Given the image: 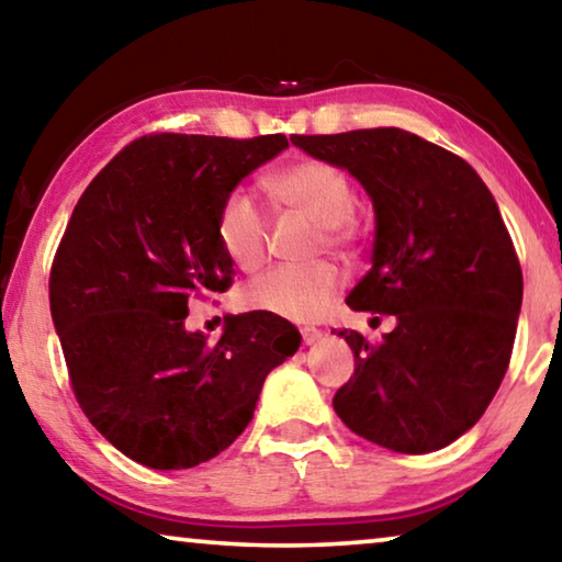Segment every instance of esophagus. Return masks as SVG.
<instances>
[{"instance_id": "34e87169", "label": "esophagus", "mask_w": 562, "mask_h": 562, "mask_svg": "<svg viewBox=\"0 0 562 562\" xmlns=\"http://www.w3.org/2000/svg\"><path fill=\"white\" fill-rule=\"evenodd\" d=\"M300 337H302V345H313L317 340H323V329L305 325V327H300Z\"/></svg>"}]
</instances>
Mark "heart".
Returning <instances> with one entry per match:
<instances>
[{
  "mask_svg": "<svg viewBox=\"0 0 562 562\" xmlns=\"http://www.w3.org/2000/svg\"><path fill=\"white\" fill-rule=\"evenodd\" d=\"M265 190L284 210H295L319 222L323 243L350 249L358 243L355 187L340 165L319 157H300L272 169ZM217 243L237 270L255 272L267 257V217L245 192H229L217 210ZM345 274L329 260L313 265H282L265 272L243 290L252 310L272 313L292 323L323 317L342 290Z\"/></svg>",
  "mask_w": 562,
  "mask_h": 562,
  "instance_id": "1",
  "label": "heart"
}]
</instances>
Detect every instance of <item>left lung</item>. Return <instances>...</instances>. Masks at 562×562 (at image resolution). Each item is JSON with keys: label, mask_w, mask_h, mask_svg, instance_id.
Here are the masks:
<instances>
[{"label": "left lung", "mask_w": 562, "mask_h": 562, "mask_svg": "<svg viewBox=\"0 0 562 562\" xmlns=\"http://www.w3.org/2000/svg\"><path fill=\"white\" fill-rule=\"evenodd\" d=\"M290 139L368 190L375 249L347 305L397 317L378 342L337 333L355 372L333 397L335 413L387 450H440L483 417L510 364L522 270L501 210L465 159L413 132Z\"/></svg>", "instance_id": "left-lung-1"}]
</instances>
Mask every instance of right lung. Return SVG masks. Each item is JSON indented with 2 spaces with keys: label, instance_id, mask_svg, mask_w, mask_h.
Wrapping results in <instances>:
<instances>
[{
  "label": "right lung",
  "instance_id": "obj_1",
  "mask_svg": "<svg viewBox=\"0 0 562 562\" xmlns=\"http://www.w3.org/2000/svg\"><path fill=\"white\" fill-rule=\"evenodd\" d=\"M284 147V135H145L100 169L67 222L49 307L69 385L142 465L184 470L227 450L267 372L300 347L297 329L262 310L227 317L217 342L184 329L190 300L233 288L222 200Z\"/></svg>",
  "mask_w": 562,
  "mask_h": 562
}]
</instances>
